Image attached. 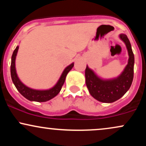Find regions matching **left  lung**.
<instances>
[{"label":"left lung","instance_id":"1","mask_svg":"<svg viewBox=\"0 0 146 146\" xmlns=\"http://www.w3.org/2000/svg\"><path fill=\"white\" fill-rule=\"evenodd\" d=\"M119 37L125 44L129 56L128 64L121 74L117 78L103 79L88 66L85 70L86 84L90 94L104 103H112L121 98L129 90L133 80L135 57L131 44L126 35L121 33Z\"/></svg>","mask_w":146,"mask_h":146}]
</instances>
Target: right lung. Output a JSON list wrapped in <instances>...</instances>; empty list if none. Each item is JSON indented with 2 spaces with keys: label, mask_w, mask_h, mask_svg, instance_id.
Masks as SVG:
<instances>
[{
  "label": "right lung",
  "mask_w": 146,
  "mask_h": 146,
  "mask_svg": "<svg viewBox=\"0 0 146 146\" xmlns=\"http://www.w3.org/2000/svg\"><path fill=\"white\" fill-rule=\"evenodd\" d=\"M19 46H16L15 50L13 52L12 56H11V77L13 83L19 91V93L27 99L29 101L38 102H44L48 100H51L56 96L60 91L61 90L64 83L65 79L68 73L72 69V68L74 66V63H72L70 65L66 66L64 68L61 76L57 82V83L52 88L46 90H37L33 88H29L27 86L21 81L18 78L16 69V58L17 56V53L18 51Z\"/></svg>",
  "instance_id": "add662e5"
}]
</instances>
